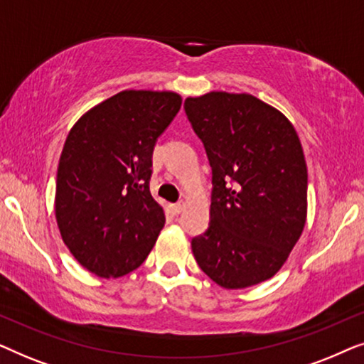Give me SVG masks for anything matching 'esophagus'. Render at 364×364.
Returning a JSON list of instances; mask_svg holds the SVG:
<instances>
[{
  "label": "esophagus",
  "instance_id": "34e87169",
  "mask_svg": "<svg viewBox=\"0 0 364 364\" xmlns=\"http://www.w3.org/2000/svg\"><path fill=\"white\" fill-rule=\"evenodd\" d=\"M182 208H183V202H177V203H172V212L176 213H181L182 212Z\"/></svg>",
  "mask_w": 364,
  "mask_h": 364
}]
</instances>
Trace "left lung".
<instances>
[{"mask_svg": "<svg viewBox=\"0 0 364 364\" xmlns=\"http://www.w3.org/2000/svg\"><path fill=\"white\" fill-rule=\"evenodd\" d=\"M186 114L212 167L210 223L192 240L208 278L253 287L283 267L306 222L308 172L293 124L252 94L187 97Z\"/></svg>", "mask_w": 364, "mask_h": 364, "instance_id": "8db88e82", "label": "left lung"}]
</instances>
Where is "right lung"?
<instances>
[{
  "label": "right lung",
  "instance_id": "add662e5",
  "mask_svg": "<svg viewBox=\"0 0 364 364\" xmlns=\"http://www.w3.org/2000/svg\"><path fill=\"white\" fill-rule=\"evenodd\" d=\"M182 106L171 91H122L74 124L58 166L54 212L73 257L119 278L151 253L166 215L149 188L157 139Z\"/></svg>",
  "mask_w": 364,
  "mask_h": 364
}]
</instances>
